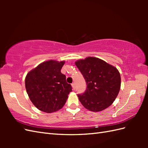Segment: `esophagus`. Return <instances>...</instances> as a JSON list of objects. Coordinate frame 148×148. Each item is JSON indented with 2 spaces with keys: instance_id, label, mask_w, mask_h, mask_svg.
<instances>
[{
  "instance_id": "esophagus-1",
  "label": "esophagus",
  "mask_w": 148,
  "mask_h": 148,
  "mask_svg": "<svg viewBox=\"0 0 148 148\" xmlns=\"http://www.w3.org/2000/svg\"><path fill=\"white\" fill-rule=\"evenodd\" d=\"M72 89H73V90H75V88H76V86H75L74 83L72 84Z\"/></svg>"
}]
</instances>
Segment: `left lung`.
<instances>
[{
    "label": "left lung",
    "instance_id": "obj_1",
    "mask_svg": "<svg viewBox=\"0 0 148 148\" xmlns=\"http://www.w3.org/2000/svg\"><path fill=\"white\" fill-rule=\"evenodd\" d=\"M75 64L87 86L85 92L77 95L82 105L93 112L101 111L111 106L120 90L121 76L118 69L101 59L91 56L79 60Z\"/></svg>",
    "mask_w": 148,
    "mask_h": 148
}]
</instances>
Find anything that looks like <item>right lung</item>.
Masks as SVG:
<instances>
[{
  "instance_id": "1",
  "label": "right lung",
  "mask_w": 148,
  "mask_h": 148,
  "mask_svg": "<svg viewBox=\"0 0 148 148\" xmlns=\"http://www.w3.org/2000/svg\"><path fill=\"white\" fill-rule=\"evenodd\" d=\"M65 62L49 60L30 71L25 77V88L33 104L40 111L55 112L65 105L72 86L66 82L61 69Z\"/></svg>"
}]
</instances>
